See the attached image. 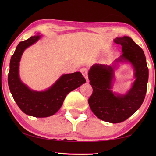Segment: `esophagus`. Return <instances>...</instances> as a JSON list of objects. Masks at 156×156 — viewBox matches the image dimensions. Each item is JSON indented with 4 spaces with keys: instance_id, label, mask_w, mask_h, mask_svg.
<instances>
[{
    "instance_id": "1",
    "label": "esophagus",
    "mask_w": 156,
    "mask_h": 156,
    "mask_svg": "<svg viewBox=\"0 0 156 156\" xmlns=\"http://www.w3.org/2000/svg\"><path fill=\"white\" fill-rule=\"evenodd\" d=\"M80 72L82 74V75L84 76V77L87 79V82H88V69L86 68H82L80 69Z\"/></svg>"
}]
</instances>
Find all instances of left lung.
<instances>
[{"instance_id":"left-lung-1","label":"left lung","mask_w":156,"mask_h":156,"mask_svg":"<svg viewBox=\"0 0 156 156\" xmlns=\"http://www.w3.org/2000/svg\"><path fill=\"white\" fill-rule=\"evenodd\" d=\"M114 41L122 46V54L117 62L127 61L133 64L136 80L128 93L116 96L111 91L114 68L96 64L88 72L93 91L88 98L92 111L106 122L118 123L135 113L143 103L147 91L149 70L144 52L134 41L127 36L116 38Z\"/></svg>"}]
</instances>
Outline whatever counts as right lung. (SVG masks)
<instances>
[{
  "label": "right lung",
  "instance_id": "right-lung-1",
  "mask_svg": "<svg viewBox=\"0 0 156 156\" xmlns=\"http://www.w3.org/2000/svg\"><path fill=\"white\" fill-rule=\"evenodd\" d=\"M39 38V35L33 36L16 46L10 62L8 84L13 98L24 113L35 117H47L57 112L66 95L85 83L86 79L79 72L64 74L50 88L44 92L33 91L23 84L19 76L20 59L25 49Z\"/></svg>",
  "mask_w": 156,
  "mask_h": 156
}]
</instances>
